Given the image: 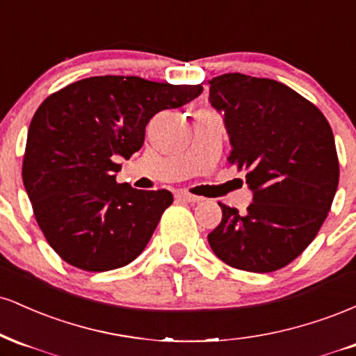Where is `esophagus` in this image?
Returning <instances> with one entry per match:
<instances>
[{
    "instance_id": "1",
    "label": "esophagus",
    "mask_w": 356,
    "mask_h": 356,
    "mask_svg": "<svg viewBox=\"0 0 356 356\" xmlns=\"http://www.w3.org/2000/svg\"><path fill=\"white\" fill-rule=\"evenodd\" d=\"M177 197L182 199V201H186V202H191V204H197L202 201V197H199V195H192V194H189V192H179Z\"/></svg>"
}]
</instances>
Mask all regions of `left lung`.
<instances>
[{
	"mask_svg": "<svg viewBox=\"0 0 356 356\" xmlns=\"http://www.w3.org/2000/svg\"><path fill=\"white\" fill-rule=\"evenodd\" d=\"M209 83L229 136L227 162L246 170L252 204L244 214L219 204L222 219L207 241L232 268L276 271L308 248L332 207L340 177L332 127L276 80L224 73Z\"/></svg>",
	"mask_w": 356,
	"mask_h": 356,
	"instance_id": "8db88e82",
	"label": "left lung"
}]
</instances>
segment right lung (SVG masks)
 <instances>
[{"label":"right lung","mask_w":356,"mask_h":356,"mask_svg":"<svg viewBox=\"0 0 356 356\" xmlns=\"http://www.w3.org/2000/svg\"><path fill=\"white\" fill-rule=\"evenodd\" d=\"M201 93V85L105 75L75 81L40 105L28 129L23 184L61 259L99 273L144 251L174 197L117 184V161L140 149L155 113Z\"/></svg>","instance_id":"obj_1"}]
</instances>
